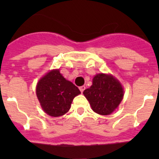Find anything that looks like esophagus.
I'll return each instance as SVG.
<instances>
[{"instance_id": "1", "label": "esophagus", "mask_w": 159, "mask_h": 159, "mask_svg": "<svg viewBox=\"0 0 159 159\" xmlns=\"http://www.w3.org/2000/svg\"><path fill=\"white\" fill-rule=\"evenodd\" d=\"M85 88H86V87H85V86H82V87H79V89H80V91H81V92H84V90H85Z\"/></svg>"}]
</instances>
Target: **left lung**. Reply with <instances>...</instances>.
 <instances>
[{"label": "left lung", "instance_id": "1", "mask_svg": "<svg viewBox=\"0 0 159 159\" xmlns=\"http://www.w3.org/2000/svg\"><path fill=\"white\" fill-rule=\"evenodd\" d=\"M83 94L96 113L107 116L118 107L124 91L113 76L101 73L95 76L91 87L85 90Z\"/></svg>", "mask_w": 159, "mask_h": 159}]
</instances>
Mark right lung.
<instances>
[{"label":"right lung","instance_id":"1","mask_svg":"<svg viewBox=\"0 0 159 159\" xmlns=\"http://www.w3.org/2000/svg\"><path fill=\"white\" fill-rule=\"evenodd\" d=\"M81 93L72 82L53 70L39 80L36 94L44 112L51 116H61L69 111L72 100Z\"/></svg>","mask_w":159,"mask_h":159}]
</instances>
